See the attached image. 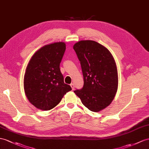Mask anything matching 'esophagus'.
Segmentation results:
<instances>
[{"label":"esophagus","instance_id":"obj_1","mask_svg":"<svg viewBox=\"0 0 149 149\" xmlns=\"http://www.w3.org/2000/svg\"><path fill=\"white\" fill-rule=\"evenodd\" d=\"M70 86H71L72 90H74V83H71V84L70 85Z\"/></svg>","mask_w":149,"mask_h":149}]
</instances>
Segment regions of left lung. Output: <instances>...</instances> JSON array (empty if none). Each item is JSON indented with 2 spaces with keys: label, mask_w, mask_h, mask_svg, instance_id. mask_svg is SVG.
<instances>
[{
  "label": "left lung",
  "mask_w": 149,
  "mask_h": 149,
  "mask_svg": "<svg viewBox=\"0 0 149 149\" xmlns=\"http://www.w3.org/2000/svg\"><path fill=\"white\" fill-rule=\"evenodd\" d=\"M73 49L80 61L84 85L74 91L82 104L93 112L108 106L118 86L116 64L107 48L93 40H81Z\"/></svg>",
  "instance_id": "1"
}]
</instances>
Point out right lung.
<instances>
[{
  "label": "right lung",
  "instance_id": "right-lung-1",
  "mask_svg": "<svg viewBox=\"0 0 149 149\" xmlns=\"http://www.w3.org/2000/svg\"><path fill=\"white\" fill-rule=\"evenodd\" d=\"M65 50L64 42L45 45L28 64L24 77V92L30 103L39 109H52L72 90L64 83L59 67Z\"/></svg>",
  "mask_w": 149,
  "mask_h": 149
}]
</instances>
